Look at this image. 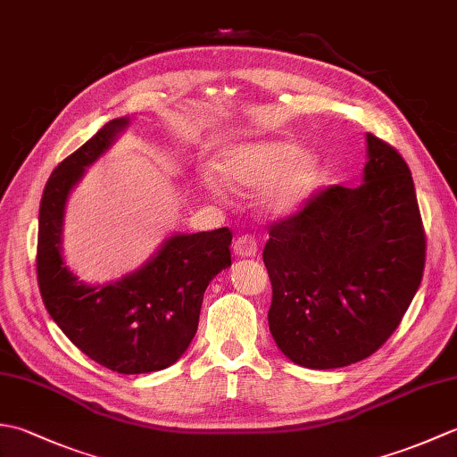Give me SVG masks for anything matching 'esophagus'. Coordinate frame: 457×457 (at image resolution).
Wrapping results in <instances>:
<instances>
[{
  "label": "esophagus",
  "instance_id": "34e87169",
  "mask_svg": "<svg viewBox=\"0 0 457 457\" xmlns=\"http://www.w3.org/2000/svg\"><path fill=\"white\" fill-rule=\"evenodd\" d=\"M257 249H259V244L253 236H239L234 244V251L239 257H255Z\"/></svg>",
  "mask_w": 457,
  "mask_h": 457
}]
</instances>
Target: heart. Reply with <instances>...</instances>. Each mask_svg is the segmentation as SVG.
I'll list each match as a JSON object with an SVG mask.
<instances>
[{
    "label": "heart",
    "instance_id": "heart-1",
    "mask_svg": "<svg viewBox=\"0 0 457 457\" xmlns=\"http://www.w3.org/2000/svg\"><path fill=\"white\" fill-rule=\"evenodd\" d=\"M213 167L229 187L253 188L265 184L259 202L273 216H288L303 208L320 179L314 154L303 153L296 141L287 137L229 145L218 153ZM202 187L213 196L223 192V184L212 174H204Z\"/></svg>",
    "mask_w": 457,
    "mask_h": 457
}]
</instances>
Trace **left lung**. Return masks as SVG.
I'll use <instances>...</instances> for the list:
<instances>
[{
	"instance_id": "8db88e82",
	"label": "left lung",
	"mask_w": 457,
	"mask_h": 457,
	"mask_svg": "<svg viewBox=\"0 0 457 457\" xmlns=\"http://www.w3.org/2000/svg\"><path fill=\"white\" fill-rule=\"evenodd\" d=\"M367 157L361 187H328L269 228V329L308 369L375 353L422 280L426 234L409 164L371 133Z\"/></svg>"
}]
</instances>
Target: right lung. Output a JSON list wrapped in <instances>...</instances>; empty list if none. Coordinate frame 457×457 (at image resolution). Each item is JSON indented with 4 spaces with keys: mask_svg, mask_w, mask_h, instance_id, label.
<instances>
[{
    "mask_svg": "<svg viewBox=\"0 0 457 457\" xmlns=\"http://www.w3.org/2000/svg\"><path fill=\"white\" fill-rule=\"evenodd\" d=\"M128 123V118L105 123L46 180L37 278L48 314L82 353L112 371L139 375L167 369L187 352L210 280L231 265V231L172 236L141 269L115 283L92 287L72 275L61 247L66 198Z\"/></svg>",
    "mask_w": 457,
    "mask_h": 457,
    "instance_id": "1",
    "label": "right lung"
}]
</instances>
